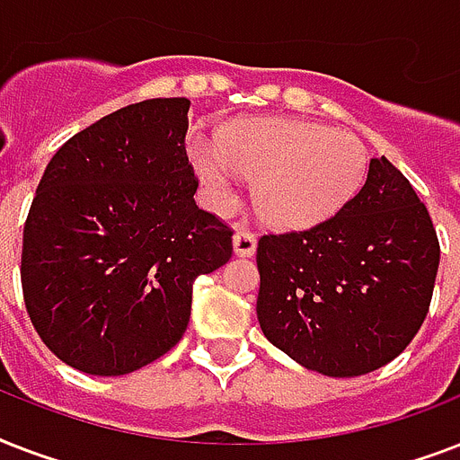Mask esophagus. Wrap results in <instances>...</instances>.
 <instances>
[{
  "instance_id": "esophagus-1",
  "label": "esophagus",
  "mask_w": 460,
  "mask_h": 460,
  "mask_svg": "<svg viewBox=\"0 0 460 460\" xmlns=\"http://www.w3.org/2000/svg\"><path fill=\"white\" fill-rule=\"evenodd\" d=\"M255 248H258L255 234L245 229H238L234 234V252H236L238 258H251V255H255Z\"/></svg>"
}]
</instances>
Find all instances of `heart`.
<instances>
[{"label":"heart","mask_w":460,"mask_h":460,"mask_svg":"<svg viewBox=\"0 0 460 460\" xmlns=\"http://www.w3.org/2000/svg\"><path fill=\"white\" fill-rule=\"evenodd\" d=\"M190 162L217 209L236 205V176L258 179L255 205L277 229H310L343 209L363 186L367 150L356 133L294 119L231 126L222 146L195 143Z\"/></svg>","instance_id":"1"}]
</instances>
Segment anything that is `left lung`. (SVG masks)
I'll return each instance as SVG.
<instances>
[{
    "instance_id": "8db88e82",
    "label": "left lung",
    "mask_w": 460,
    "mask_h": 460,
    "mask_svg": "<svg viewBox=\"0 0 460 460\" xmlns=\"http://www.w3.org/2000/svg\"><path fill=\"white\" fill-rule=\"evenodd\" d=\"M439 238L425 202L386 157L343 209L258 241L262 334L303 367L358 377L386 365L425 322Z\"/></svg>"
}]
</instances>
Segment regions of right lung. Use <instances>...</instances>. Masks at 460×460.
<instances>
[{
  "mask_svg": "<svg viewBox=\"0 0 460 460\" xmlns=\"http://www.w3.org/2000/svg\"><path fill=\"white\" fill-rule=\"evenodd\" d=\"M186 97L128 104L57 150L23 226L21 287L45 346L117 377L181 341L193 284L229 262L234 229L195 205Z\"/></svg>",
  "mask_w": 460,
  "mask_h": 460,
  "instance_id": "add662e5",
  "label": "right lung"
}]
</instances>
